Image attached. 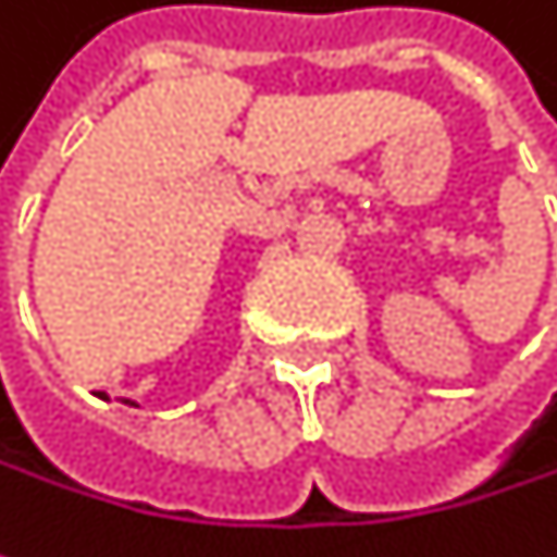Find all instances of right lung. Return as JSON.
Masks as SVG:
<instances>
[{"instance_id":"1","label":"right lung","mask_w":557,"mask_h":557,"mask_svg":"<svg viewBox=\"0 0 557 557\" xmlns=\"http://www.w3.org/2000/svg\"><path fill=\"white\" fill-rule=\"evenodd\" d=\"M125 403H132V399H125ZM132 406H135V403H132Z\"/></svg>"}]
</instances>
